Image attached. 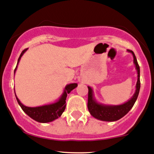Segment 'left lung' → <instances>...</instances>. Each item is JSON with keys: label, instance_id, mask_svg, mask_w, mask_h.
Segmentation results:
<instances>
[{"label": "left lung", "instance_id": "left-lung-1", "mask_svg": "<svg viewBox=\"0 0 154 154\" xmlns=\"http://www.w3.org/2000/svg\"><path fill=\"white\" fill-rule=\"evenodd\" d=\"M129 53H131L134 57V64L137 72V82L136 84V89L134 95L130 100L125 103L119 105H108L99 103L96 100L94 94V90L91 87L88 86V109L93 117L97 119L106 122H114L119 120L129 112L134 106L136 100L138 97L140 89V66L137 63L135 54L131 50H127Z\"/></svg>", "mask_w": 154, "mask_h": 154}]
</instances>
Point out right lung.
Segmentation results:
<instances>
[{
    "label": "right lung",
    "instance_id": "1",
    "mask_svg": "<svg viewBox=\"0 0 154 154\" xmlns=\"http://www.w3.org/2000/svg\"><path fill=\"white\" fill-rule=\"evenodd\" d=\"M27 49L28 48L23 50L21 52V54H20V57H19L17 66H16L15 69H14V74H15L17 66H18V63L20 62V59H21L22 56L27 51ZM77 86V83H75V82L67 84L65 86L62 94L60 95L59 99L57 100L55 102L37 107H28L24 106L23 104H22L20 100L17 98V95L15 94V90H14V94H15V97L17 99V101L18 103L19 106L21 107L23 111L27 115L30 116L34 120L37 121V122H41V123H47V122H52V121L55 120L57 118L60 117V116L62 115V114L65 111V108H66V97H67V94L70 93Z\"/></svg>",
    "mask_w": 154,
    "mask_h": 154
}]
</instances>
